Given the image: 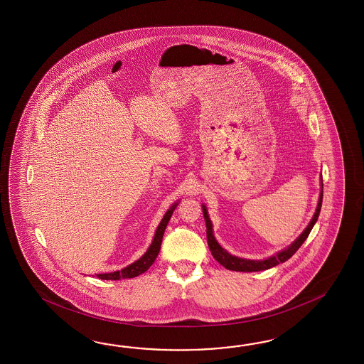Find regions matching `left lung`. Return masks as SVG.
<instances>
[{
  "instance_id": "1",
  "label": "left lung",
  "mask_w": 364,
  "mask_h": 364,
  "mask_svg": "<svg viewBox=\"0 0 364 364\" xmlns=\"http://www.w3.org/2000/svg\"><path fill=\"white\" fill-rule=\"evenodd\" d=\"M321 203H323V179H321V193H320V196H318L316 212H315V215L312 217V220L309 221V224L307 225V228L303 230L302 234L289 247L279 251L276 255L271 256V257H268L265 260H248V259L237 257V256H232V254H229L226 250L221 247L217 243L216 238L213 235V228H212V223L209 220L207 207L201 205L203 207V215H204L205 225H207V240H208L209 250H210L212 255L216 259L217 262L221 264L223 267H225L226 269H230V271H265V269H269V268L279 265V263H285L291 256L294 255L295 252L298 251V248L302 246L303 242L307 240V237H309V232L312 230L314 225L316 224L317 218H318V215H320V209H321Z\"/></svg>"
}]
</instances>
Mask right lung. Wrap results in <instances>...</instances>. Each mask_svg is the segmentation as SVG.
Wrapping results in <instances>:
<instances>
[{
	"mask_svg": "<svg viewBox=\"0 0 364 364\" xmlns=\"http://www.w3.org/2000/svg\"><path fill=\"white\" fill-rule=\"evenodd\" d=\"M178 205V203H174L171 205V208L166 210V213L164 215L161 223L157 226L156 229L155 237L154 240L151 243V246L148 247L146 254L141 256L140 259H138L135 263L127 265L124 269L121 271L112 272V273H102V274H96V277H99L101 279H132V277H136L141 273L147 271L148 268L155 263L156 257L160 252V248H161V242H163V235L165 229H166V225L171 220V215H173V210L176 209V207Z\"/></svg>",
	"mask_w": 364,
	"mask_h": 364,
	"instance_id": "obj_1",
	"label": "right lung"
}]
</instances>
